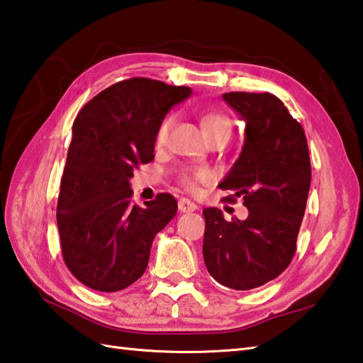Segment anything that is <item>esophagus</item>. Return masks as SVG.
Listing matches in <instances>:
<instances>
[{
    "label": "esophagus",
    "mask_w": 363,
    "mask_h": 363,
    "mask_svg": "<svg viewBox=\"0 0 363 363\" xmlns=\"http://www.w3.org/2000/svg\"><path fill=\"white\" fill-rule=\"evenodd\" d=\"M179 210L182 213H192V211L197 210V205L194 202H191L189 199L182 197L180 201H179Z\"/></svg>",
    "instance_id": "34e87169"
}]
</instances>
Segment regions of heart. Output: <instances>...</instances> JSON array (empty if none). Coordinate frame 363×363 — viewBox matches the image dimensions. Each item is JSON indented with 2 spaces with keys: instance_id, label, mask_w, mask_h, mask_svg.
Returning <instances> with one entry per match:
<instances>
[{
  "instance_id": "b5f03b06",
  "label": "heart",
  "mask_w": 363,
  "mask_h": 363,
  "mask_svg": "<svg viewBox=\"0 0 363 363\" xmlns=\"http://www.w3.org/2000/svg\"><path fill=\"white\" fill-rule=\"evenodd\" d=\"M175 117L171 114L162 119V122L160 123V127L157 130V138H155V143L157 145H162L166 144L169 131H171L172 125H174ZM202 128L206 139L213 135H218V133H224V131H230L232 130V123L230 121L227 119L225 116L218 114V113H211L206 114L202 117ZM206 180V174L205 172H196V174H184L182 175V184L189 191H196L197 189V183H201Z\"/></svg>"
}]
</instances>
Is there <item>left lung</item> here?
I'll return each instance as SVG.
<instances>
[{
  "mask_svg": "<svg viewBox=\"0 0 363 363\" xmlns=\"http://www.w3.org/2000/svg\"><path fill=\"white\" fill-rule=\"evenodd\" d=\"M223 99L246 128L240 157L219 188L242 197L249 216L228 223L220 210L205 208L203 260L220 285L252 290L291 262L312 169L304 128L276 95L228 92Z\"/></svg>",
  "mask_w": 363,
  "mask_h": 363,
  "instance_id": "1",
  "label": "left lung"
}]
</instances>
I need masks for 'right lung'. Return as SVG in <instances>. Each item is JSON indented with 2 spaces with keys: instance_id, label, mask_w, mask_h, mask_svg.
<instances>
[{
  "instance_id": "right-lung-1",
  "label": "right lung",
  "mask_w": 363,
  "mask_h": 363,
  "mask_svg": "<svg viewBox=\"0 0 363 363\" xmlns=\"http://www.w3.org/2000/svg\"><path fill=\"white\" fill-rule=\"evenodd\" d=\"M191 87L150 78L109 86L86 103L72 127V143L57 199L64 262L81 284L119 291L149 264L152 242L177 213L171 194L145 206L131 203L133 171L155 158L160 123Z\"/></svg>"
}]
</instances>
